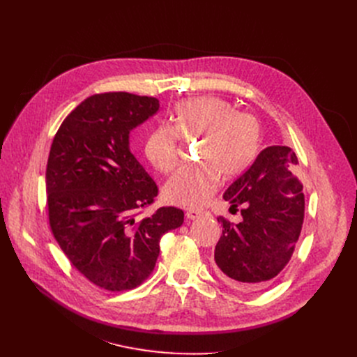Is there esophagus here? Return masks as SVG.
<instances>
[{"instance_id":"1","label":"esophagus","mask_w":357,"mask_h":357,"mask_svg":"<svg viewBox=\"0 0 357 357\" xmlns=\"http://www.w3.org/2000/svg\"><path fill=\"white\" fill-rule=\"evenodd\" d=\"M202 215H207V213H202V211H195V210H190V211H186V218H190V220H197V218H199V217H202Z\"/></svg>"}]
</instances>
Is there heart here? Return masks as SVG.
I'll return each mask as SVG.
<instances>
[{"mask_svg": "<svg viewBox=\"0 0 357 357\" xmlns=\"http://www.w3.org/2000/svg\"><path fill=\"white\" fill-rule=\"evenodd\" d=\"M172 127L159 126L150 131L146 156L158 171L167 174L179 162V137L199 140L201 166L183 167L163 188L167 202L199 210L215 194L220 176L234 179L253 163L260 147L261 130L249 112H237L234 105L215 97L186 100L175 105Z\"/></svg>", "mask_w": 357, "mask_h": 357, "instance_id": "heart-1", "label": "heart"}]
</instances>
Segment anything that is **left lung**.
I'll use <instances>...</instances> for the list:
<instances>
[{
    "label": "left lung",
    "mask_w": 357,
    "mask_h": 357,
    "mask_svg": "<svg viewBox=\"0 0 357 357\" xmlns=\"http://www.w3.org/2000/svg\"><path fill=\"white\" fill-rule=\"evenodd\" d=\"M296 165L291 147L269 146L224 192L230 210L243 207L238 224L217 218L222 234L214 252L215 269L230 287L264 288L289 261L305 208L303 185L292 174Z\"/></svg>",
    "instance_id": "1"
}]
</instances>
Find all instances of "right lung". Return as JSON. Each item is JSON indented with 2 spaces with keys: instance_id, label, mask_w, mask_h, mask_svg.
Wrapping results in <instances>:
<instances>
[{
  "instance_id": "add662e5",
  "label": "right lung",
  "mask_w": 357,
  "mask_h": 357,
  "mask_svg": "<svg viewBox=\"0 0 357 357\" xmlns=\"http://www.w3.org/2000/svg\"><path fill=\"white\" fill-rule=\"evenodd\" d=\"M158 109L153 97L97 93L63 120L50 147L52 233L70 264L107 291L140 285L156 265L162 236L183 222L175 207L136 218L153 202L158 186L131 153L130 131Z\"/></svg>"
}]
</instances>
